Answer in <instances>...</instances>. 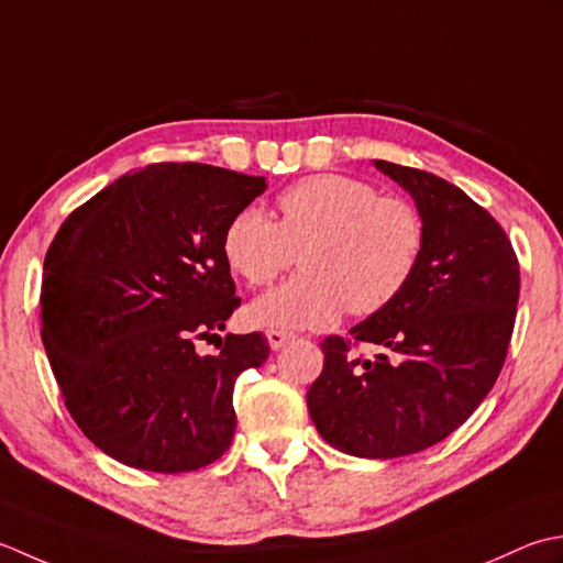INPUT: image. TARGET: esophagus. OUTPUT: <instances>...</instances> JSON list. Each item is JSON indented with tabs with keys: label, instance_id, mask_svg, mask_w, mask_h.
Returning <instances> with one entry per match:
<instances>
[{
	"label": "esophagus",
	"instance_id": "34e87169",
	"mask_svg": "<svg viewBox=\"0 0 563 563\" xmlns=\"http://www.w3.org/2000/svg\"><path fill=\"white\" fill-rule=\"evenodd\" d=\"M291 338H294L291 332H286V330H267V342L272 350H282Z\"/></svg>",
	"mask_w": 563,
	"mask_h": 563
}]
</instances>
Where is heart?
<instances>
[{
  "label": "heart",
  "mask_w": 563,
  "mask_h": 563,
  "mask_svg": "<svg viewBox=\"0 0 563 563\" xmlns=\"http://www.w3.org/2000/svg\"><path fill=\"white\" fill-rule=\"evenodd\" d=\"M279 221L238 211L223 233V257L247 286H269L301 252V274L247 306L269 330H323L342 311L372 316L408 289L426 247V223L404 197L378 194L347 175H316L277 197Z\"/></svg>",
  "instance_id": "b5f03b06"
}]
</instances>
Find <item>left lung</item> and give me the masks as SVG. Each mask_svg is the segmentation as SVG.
<instances>
[{
    "mask_svg": "<svg viewBox=\"0 0 563 563\" xmlns=\"http://www.w3.org/2000/svg\"><path fill=\"white\" fill-rule=\"evenodd\" d=\"M426 223L408 289L384 311L323 340V372L308 388L316 430L335 450L394 459L442 442L481 406L506 362L520 262L500 223L442 177L376 159ZM385 352L366 361L354 344Z\"/></svg>",
    "mask_w": 563,
    "mask_h": 563,
    "instance_id": "left-lung-1",
    "label": "left lung"
}]
</instances>
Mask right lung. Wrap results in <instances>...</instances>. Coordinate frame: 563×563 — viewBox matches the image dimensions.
I'll use <instances>...</instances> for the list:
<instances>
[{"mask_svg": "<svg viewBox=\"0 0 563 563\" xmlns=\"http://www.w3.org/2000/svg\"><path fill=\"white\" fill-rule=\"evenodd\" d=\"M265 189L213 165H151L75 209L51 243L43 345L77 428L117 462L181 474L231 446L235 378L269 345L216 335L240 306L223 233ZM199 339L219 352L201 355Z\"/></svg>", "mask_w": 563, "mask_h": 563, "instance_id": "1", "label": "right lung"}]
</instances>
